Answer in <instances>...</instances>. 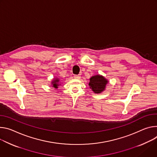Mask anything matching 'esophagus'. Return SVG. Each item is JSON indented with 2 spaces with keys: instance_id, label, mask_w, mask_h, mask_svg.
Segmentation results:
<instances>
[{
  "instance_id": "1",
  "label": "esophagus",
  "mask_w": 157,
  "mask_h": 157,
  "mask_svg": "<svg viewBox=\"0 0 157 157\" xmlns=\"http://www.w3.org/2000/svg\"><path fill=\"white\" fill-rule=\"evenodd\" d=\"M74 78L76 79H80V75H75Z\"/></svg>"
}]
</instances>
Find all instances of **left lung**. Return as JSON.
Segmentation results:
<instances>
[{"label": "left lung", "instance_id": "left-lung-1", "mask_svg": "<svg viewBox=\"0 0 157 157\" xmlns=\"http://www.w3.org/2000/svg\"><path fill=\"white\" fill-rule=\"evenodd\" d=\"M109 81L102 75H96L90 78V88L95 94H100L105 90Z\"/></svg>", "mask_w": 157, "mask_h": 157}]
</instances>
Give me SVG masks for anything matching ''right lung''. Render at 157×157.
<instances>
[{
    "label": "right lung",
    "mask_w": 157,
    "mask_h": 157,
    "mask_svg": "<svg viewBox=\"0 0 157 157\" xmlns=\"http://www.w3.org/2000/svg\"><path fill=\"white\" fill-rule=\"evenodd\" d=\"M59 81H60V80L58 78H54L51 82V84L52 85V86H53V87H54V88H56V89H57L58 86L59 85Z\"/></svg>",
    "instance_id": "1"
}]
</instances>
